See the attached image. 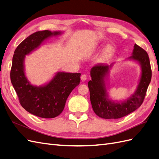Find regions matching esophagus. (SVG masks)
<instances>
[{
    "label": "esophagus",
    "mask_w": 159,
    "mask_h": 159,
    "mask_svg": "<svg viewBox=\"0 0 159 159\" xmlns=\"http://www.w3.org/2000/svg\"><path fill=\"white\" fill-rule=\"evenodd\" d=\"M80 79H81V80H82V81L87 80V76L86 75H83L82 76H81Z\"/></svg>",
    "instance_id": "esophagus-1"
}]
</instances>
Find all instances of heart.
<instances>
[{
  "mask_svg": "<svg viewBox=\"0 0 159 159\" xmlns=\"http://www.w3.org/2000/svg\"><path fill=\"white\" fill-rule=\"evenodd\" d=\"M114 51V47L110 46V45H109V46H106L104 49V51H103V54L104 56H107L112 54V53Z\"/></svg>",
  "mask_w": 159,
  "mask_h": 159,
  "instance_id": "b5f03b06",
  "label": "heart"
}]
</instances>
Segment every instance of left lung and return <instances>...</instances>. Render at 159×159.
I'll use <instances>...</instances> for the list:
<instances>
[{
    "label": "left lung",
    "mask_w": 159,
    "mask_h": 159,
    "mask_svg": "<svg viewBox=\"0 0 159 159\" xmlns=\"http://www.w3.org/2000/svg\"><path fill=\"white\" fill-rule=\"evenodd\" d=\"M125 60L137 62L140 66L141 73L135 91L121 101L109 98L108 93L109 73L114 63L98 64L91 69V80L88 83L91 103L95 114L101 118H121L136 110L143 102L152 77L148 55L142 48L134 44L132 56Z\"/></svg>",
    "instance_id": "1"
}]
</instances>
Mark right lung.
Wrapping results in <instances>:
<instances>
[{"mask_svg":"<svg viewBox=\"0 0 159 159\" xmlns=\"http://www.w3.org/2000/svg\"><path fill=\"white\" fill-rule=\"evenodd\" d=\"M62 33L49 30L35 32L19 45L13 57L11 80L20 103L27 111L42 118H54L62 112L69 95L80 82V73L57 72L48 82L36 86L27 78L25 56L37 50L45 41Z\"/></svg>","mask_w":159,"mask_h":159,"instance_id":"right-lung-1","label":"right lung"}]
</instances>
